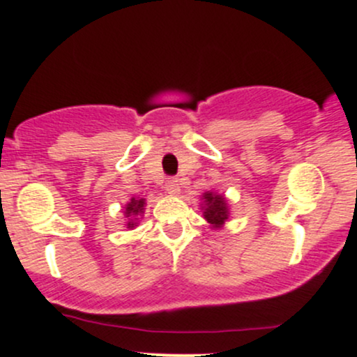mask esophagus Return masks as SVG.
<instances>
[{
    "label": "esophagus",
    "mask_w": 357,
    "mask_h": 357,
    "mask_svg": "<svg viewBox=\"0 0 357 357\" xmlns=\"http://www.w3.org/2000/svg\"><path fill=\"white\" fill-rule=\"evenodd\" d=\"M165 186H166V191L169 192L171 196H178L179 195V190H181V186H179V181H178V179H174V178L173 179H167Z\"/></svg>",
    "instance_id": "1"
}]
</instances>
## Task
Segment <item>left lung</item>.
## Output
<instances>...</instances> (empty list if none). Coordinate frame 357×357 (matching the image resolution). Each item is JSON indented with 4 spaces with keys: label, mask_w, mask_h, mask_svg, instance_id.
<instances>
[{
    "label": "left lung",
    "mask_w": 357,
    "mask_h": 357,
    "mask_svg": "<svg viewBox=\"0 0 357 357\" xmlns=\"http://www.w3.org/2000/svg\"><path fill=\"white\" fill-rule=\"evenodd\" d=\"M202 210L204 220L210 223L211 230H221L225 223L230 220V204H228V199L220 192H203Z\"/></svg>",
    "instance_id": "left-lung-1"
}]
</instances>
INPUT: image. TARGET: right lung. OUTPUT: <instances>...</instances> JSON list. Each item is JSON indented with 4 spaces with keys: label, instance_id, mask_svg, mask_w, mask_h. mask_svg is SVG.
<instances>
[{
    "label": "right lung",
    "instance_id": "add662e5",
    "mask_svg": "<svg viewBox=\"0 0 357 357\" xmlns=\"http://www.w3.org/2000/svg\"><path fill=\"white\" fill-rule=\"evenodd\" d=\"M146 211V199L144 198H130V202L124 204V218L126 228L134 230L139 225V218L144 216Z\"/></svg>",
    "mask_w": 357,
    "mask_h": 357
}]
</instances>
